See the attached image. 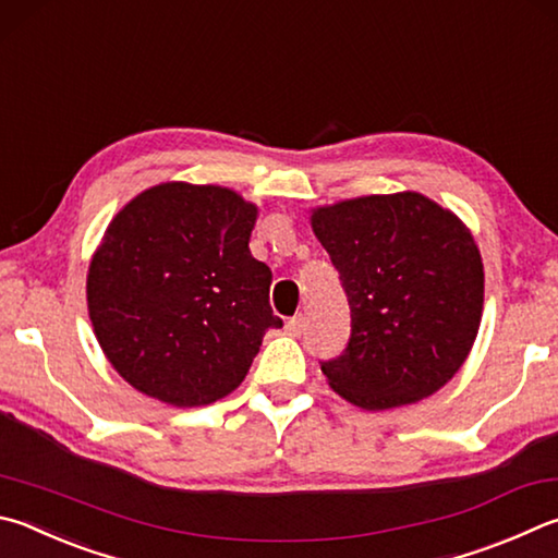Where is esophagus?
<instances>
[{
  "instance_id": "1",
  "label": "esophagus",
  "mask_w": 558,
  "mask_h": 558,
  "mask_svg": "<svg viewBox=\"0 0 558 558\" xmlns=\"http://www.w3.org/2000/svg\"><path fill=\"white\" fill-rule=\"evenodd\" d=\"M286 329H288V333L290 337H300L302 331H305V317H302V314H298V317H292V319H288V324H286Z\"/></svg>"
}]
</instances>
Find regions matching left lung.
I'll list each match as a JSON object with an SVG mask.
<instances>
[{"label":"left lung","mask_w":558,"mask_h":558,"mask_svg":"<svg viewBox=\"0 0 558 558\" xmlns=\"http://www.w3.org/2000/svg\"><path fill=\"white\" fill-rule=\"evenodd\" d=\"M351 307V337L322 373L363 410L412 404L463 366L483 314V260L453 211L420 192L312 211Z\"/></svg>","instance_id":"obj_1"}]
</instances>
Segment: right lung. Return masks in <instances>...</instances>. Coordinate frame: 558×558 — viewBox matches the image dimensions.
I'll list each match as a JSON object with an SVG mask.
<instances>
[{
	"label": "right lung",
	"mask_w": 558,
	"mask_h": 558,
	"mask_svg": "<svg viewBox=\"0 0 558 558\" xmlns=\"http://www.w3.org/2000/svg\"><path fill=\"white\" fill-rule=\"evenodd\" d=\"M258 207L234 190L160 182L111 219L87 272V310L111 366L175 408L225 398L268 329L272 272L251 256Z\"/></svg>",
	"instance_id": "right-lung-1"
}]
</instances>
